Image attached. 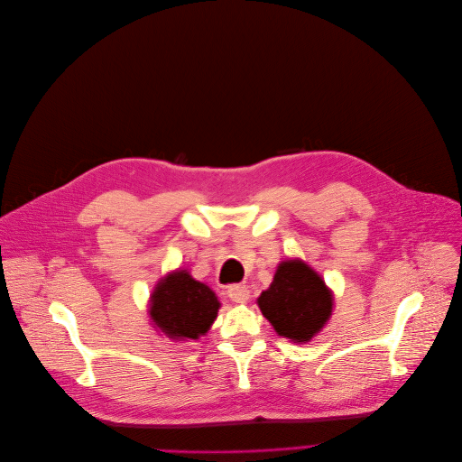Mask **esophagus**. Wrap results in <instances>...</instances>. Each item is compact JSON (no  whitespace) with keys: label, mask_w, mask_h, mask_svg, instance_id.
Listing matches in <instances>:
<instances>
[{"label":"esophagus","mask_w":462,"mask_h":462,"mask_svg":"<svg viewBox=\"0 0 462 462\" xmlns=\"http://www.w3.org/2000/svg\"><path fill=\"white\" fill-rule=\"evenodd\" d=\"M227 297L233 300V302H246L250 299V290L246 288V285H229L227 288Z\"/></svg>","instance_id":"1"}]
</instances>
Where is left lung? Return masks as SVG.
<instances>
[{"instance_id": "obj_1", "label": "left lung", "mask_w": 462, "mask_h": 462, "mask_svg": "<svg viewBox=\"0 0 462 462\" xmlns=\"http://www.w3.org/2000/svg\"><path fill=\"white\" fill-rule=\"evenodd\" d=\"M259 310L280 337L309 342L333 312V295L323 278L299 259L282 261L271 288L257 299Z\"/></svg>"}]
</instances>
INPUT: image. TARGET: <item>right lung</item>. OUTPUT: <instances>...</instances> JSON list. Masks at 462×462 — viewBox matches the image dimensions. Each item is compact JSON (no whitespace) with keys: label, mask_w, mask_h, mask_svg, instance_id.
Wrapping results in <instances>:
<instances>
[{"label":"right lung","mask_w":462,"mask_h":462,"mask_svg":"<svg viewBox=\"0 0 462 462\" xmlns=\"http://www.w3.org/2000/svg\"><path fill=\"white\" fill-rule=\"evenodd\" d=\"M217 310L216 293L186 271L162 278L150 297L153 325L172 340H197L208 331Z\"/></svg>","instance_id":"obj_1"}]
</instances>
